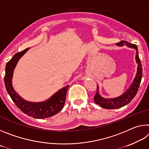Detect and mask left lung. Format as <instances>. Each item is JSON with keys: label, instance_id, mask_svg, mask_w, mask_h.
<instances>
[{"label": "left lung", "instance_id": "left-lung-1", "mask_svg": "<svg viewBox=\"0 0 149 149\" xmlns=\"http://www.w3.org/2000/svg\"><path fill=\"white\" fill-rule=\"evenodd\" d=\"M118 46H123V45H127V47L131 48H134L136 49V62L138 64V68H137V72L136 76L135 77L134 80L131 85L129 89L127 90L125 93L118 97L115 99H104L100 97V95L99 94V89H97V93L94 97V101L96 104L99 105L102 108H107V109H114V108H121L122 107H124L128 103H130L132 100L135 97V96L137 94L138 91V89L139 87V85L141 84V79H142V75H143V69H142V65H141V60L139 57V53H138V49L137 46L135 44H132L128 42L125 41H121L120 42H118L116 44Z\"/></svg>", "mask_w": 149, "mask_h": 149}]
</instances>
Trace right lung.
Segmentation results:
<instances>
[{"label":"right lung","mask_w":149,"mask_h":149,"mask_svg":"<svg viewBox=\"0 0 149 149\" xmlns=\"http://www.w3.org/2000/svg\"><path fill=\"white\" fill-rule=\"evenodd\" d=\"M28 49L29 48H27L21 52L15 54L12 59L7 62L4 75L5 87L12 100L16 104L17 107L19 108L20 110H22V112H23L24 114L37 119L52 116L58 113L64 107L66 93L69 85H67L59 90L47 101L38 103L29 102L22 99L15 92L12 87V78L14 70L19 59Z\"/></svg>","instance_id":"right-lung-1"}]
</instances>
